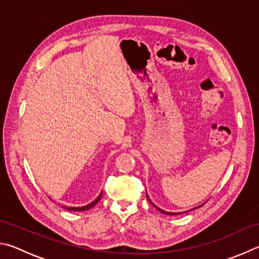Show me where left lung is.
I'll use <instances>...</instances> for the list:
<instances>
[{"label": "left lung", "mask_w": 259, "mask_h": 259, "mask_svg": "<svg viewBox=\"0 0 259 259\" xmlns=\"http://www.w3.org/2000/svg\"><path fill=\"white\" fill-rule=\"evenodd\" d=\"M147 199H148V201H150V202H151V203H152L153 205H154V203H153V202H152V201L150 200V198H148V196H147ZM202 205H203V204H202ZM202 205H200V207H202ZM154 207H155V208H156L157 210H159V211H160V212H162V213H165V214H179V212H166V211H163V210H161L160 208H157V207H156V205H154Z\"/></svg>", "instance_id": "1"}]
</instances>
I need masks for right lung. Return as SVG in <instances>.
<instances>
[{
  "instance_id": "add662e5",
  "label": "right lung",
  "mask_w": 259,
  "mask_h": 259,
  "mask_svg": "<svg viewBox=\"0 0 259 259\" xmlns=\"http://www.w3.org/2000/svg\"><path fill=\"white\" fill-rule=\"evenodd\" d=\"M102 194L103 193H100V195L98 196L97 199H96L94 202H91L90 204H88V205H84V207H72V208H66V209H68V210H72V211H84V210H88V209H91L94 207V205L98 202V201L100 200V198H102Z\"/></svg>"
}]
</instances>
